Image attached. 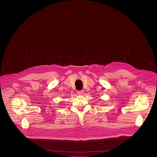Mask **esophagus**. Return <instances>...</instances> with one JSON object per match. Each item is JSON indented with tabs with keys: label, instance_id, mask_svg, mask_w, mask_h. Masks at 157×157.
<instances>
[{
	"label": "esophagus",
	"instance_id": "34e87169",
	"mask_svg": "<svg viewBox=\"0 0 157 157\" xmlns=\"http://www.w3.org/2000/svg\"><path fill=\"white\" fill-rule=\"evenodd\" d=\"M77 93L79 94V95H82L83 93H84V91L82 90H79V91H77Z\"/></svg>",
	"mask_w": 157,
	"mask_h": 157
}]
</instances>
